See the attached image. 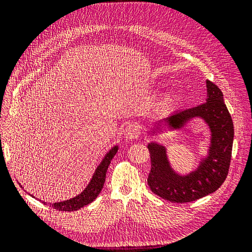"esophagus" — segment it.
<instances>
[{
    "instance_id": "1",
    "label": "esophagus",
    "mask_w": 252,
    "mask_h": 252,
    "mask_svg": "<svg viewBox=\"0 0 252 252\" xmlns=\"http://www.w3.org/2000/svg\"><path fill=\"white\" fill-rule=\"evenodd\" d=\"M140 134V128L139 125L136 124H130L125 128L124 136L127 140H134L139 136Z\"/></svg>"
}]
</instances>
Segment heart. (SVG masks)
Returning <instances> with one entry per match:
<instances>
[{"label": "heart", "instance_id": "obj_1", "mask_svg": "<svg viewBox=\"0 0 252 252\" xmlns=\"http://www.w3.org/2000/svg\"><path fill=\"white\" fill-rule=\"evenodd\" d=\"M173 100H174V96H173V94H169L168 95L166 96V102H167V103H172Z\"/></svg>", "mask_w": 252, "mask_h": 252}]
</instances>
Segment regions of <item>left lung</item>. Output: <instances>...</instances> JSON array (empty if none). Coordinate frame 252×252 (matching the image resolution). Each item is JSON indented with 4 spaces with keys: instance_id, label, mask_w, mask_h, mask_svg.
I'll return each mask as SVG.
<instances>
[{
    "instance_id": "left-lung-1",
    "label": "left lung",
    "mask_w": 252,
    "mask_h": 252,
    "mask_svg": "<svg viewBox=\"0 0 252 252\" xmlns=\"http://www.w3.org/2000/svg\"><path fill=\"white\" fill-rule=\"evenodd\" d=\"M206 86V103L175 112L163 120V125L169 129H180L197 117L207 123L211 132L210 146L208 156L202 159L199 167L186 175H180L170 167L166 148L157 143L148 144L151 161L148 185L152 192L172 203L192 202L215 192L229 170L234 135L232 119L220 89L208 80Z\"/></svg>"
}]
</instances>
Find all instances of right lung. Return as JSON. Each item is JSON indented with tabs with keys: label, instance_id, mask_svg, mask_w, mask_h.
I'll return each instance as SVG.
<instances>
[{
	"label": "right lung",
	"instance_id": "right-lung-1",
	"mask_svg": "<svg viewBox=\"0 0 252 252\" xmlns=\"http://www.w3.org/2000/svg\"><path fill=\"white\" fill-rule=\"evenodd\" d=\"M118 149H119L118 146H114L109 150V152L106 154L101 164L97 166V168L88 186L84 189V191L81 194H78L77 196L72 197L70 200L49 204L50 207H53L59 211H74V210H79L80 208L90 204L91 202H94L96 199V196L100 194L101 190L104 186L106 172H107L108 166L111 162L112 158L116 156ZM42 203L46 204L45 202H42Z\"/></svg>",
	"mask_w": 252,
	"mask_h": 252
}]
</instances>
